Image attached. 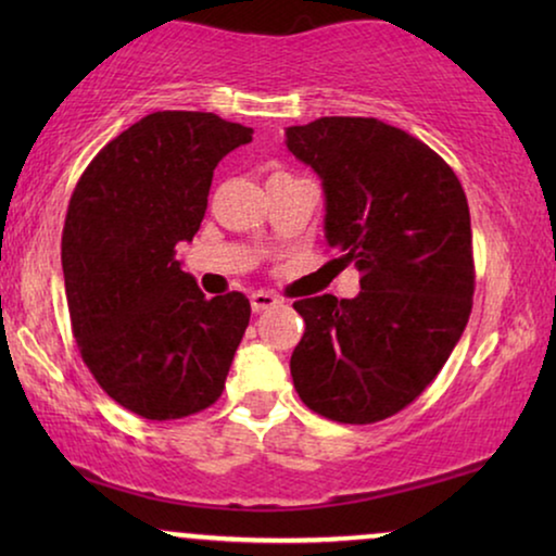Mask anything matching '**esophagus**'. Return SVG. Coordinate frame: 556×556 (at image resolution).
Wrapping results in <instances>:
<instances>
[{
  "mask_svg": "<svg viewBox=\"0 0 556 556\" xmlns=\"http://www.w3.org/2000/svg\"><path fill=\"white\" fill-rule=\"evenodd\" d=\"M276 303H278V299L273 293H268V291H257V293L250 295V306H253L255 314H263V311L273 308V306H276Z\"/></svg>",
  "mask_w": 556,
  "mask_h": 556,
  "instance_id": "1",
  "label": "esophagus"
}]
</instances>
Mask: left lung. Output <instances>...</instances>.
Masks as SVG:
<instances>
[{
    "instance_id": "obj_1",
    "label": "left lung",
    "mask_w": 556,
    "mask_h": 556,
    "mask_svg": "<svg viewBox=\"0 0 556 556\" xmlns=\"http://www.w3.org/2000/svg\"><path fill=\"white\" fill-rule=\"evenodd\" d=\"M286 147L321 179L329 248L362 273L356 299L293 303L306 321L291 356L295 392L329 420H384L420 397L468 324L466 192L428 143L377 118L291 126Z\"/></svg>"
}]
</instances>
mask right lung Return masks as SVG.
<instances>
[{"label":"right lung","mask_w":556,"mask_h":556,"mask_svg":"<svg viewBox=\"0 0 556 556\" xmlns=\"http://www.w3.org/2000/svg\"><path fill=\"white\" fill-rule=\"evenodd\" d=\"M250 141L215 113H149L98 151L67 204L73 337L103 392L147 420L215 405L248 329L245 295L207 299L177 245L200 230L219 159Z\"/></svg>","instance_id":"1"}]
</instances>
